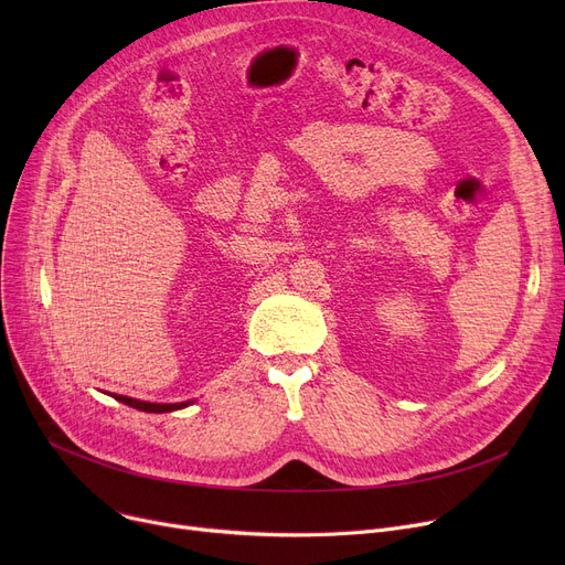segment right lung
<instances>
[{
  "instance_id": "1",
  "label": "right lung",
  "mask_w": 565,
  "mask_h": 565,
  "mask_svg": "<svg viewBox=\"0 0 565 565\" xmlns=\"http://www.w3.org/2000/svg\"><path fill=\"white\" fill-rule=\"evenodd\" d=\"M114 398H116V401H121V403H126V405H130V407H135V409H141V412H156V414L173 412V409H183V407H188V405H190V401H188V403H146V401H137V398H130V396H116V394H114Z\"/></svg>"
}]
</instances>
